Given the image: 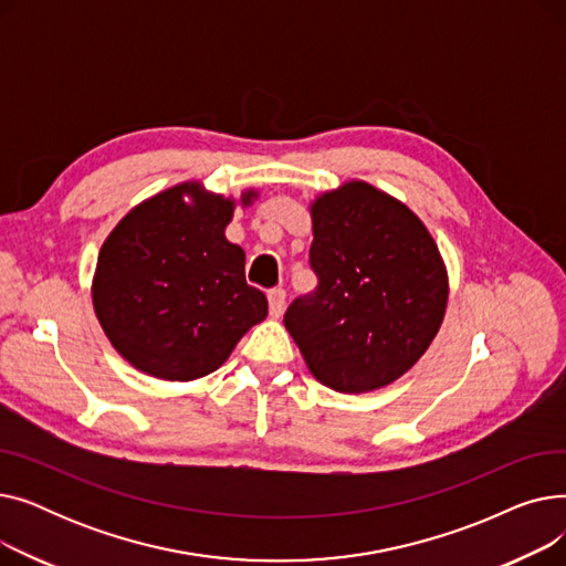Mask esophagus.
I'll return each mask as SVG.
<instances>
[{"mask_svg":"<svg viewBox=\"0 0 566 566\" xmlns=\"http://www.w3.org/2000/svg\"><path fill=\"white\" fill-rule=\"evenodd\" d=\"M284 305H286V291L282 286H275L268 291V307H271V316H282L284 312Z\"/></svg>","mask_w":566,"mask_h":566,"instance_id":"1","label":"esophagus"}]
</instances>
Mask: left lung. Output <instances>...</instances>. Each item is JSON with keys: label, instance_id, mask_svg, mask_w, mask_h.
Instances as JSON below:
<instances>
[{"label": "left lung", "instance_id": "1", "mask_svg": "<svg viewBox=\"0 0 566 566\" xmlns=\"http://www.w3.org/2000/svg\"><path fill=\"white\" fill-rule=\"evenodd\" d=\"M310 268L284 325L310 371L337 392H369L406 374L433 342L448 275L427 227L397 199L353 181L312 206Z\"/></svg>", "mask_w": 566, "mask_h": 566}]
</instances>
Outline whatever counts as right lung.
Listing matches in <instances>:
<instances>
[{"label":"right lung","instance_id":"add662e5","mask_svg":"<svg viewBox=\"0 0 566 566\" xmlns=\"http://www.w3.org/2000/svg\"><path fill=\"white\" fill-rule=\"evenodd\" d=\"M231 216L229 199L184 184L137 206L109 233L94 307L114 348L139 371L165 380L211 374L265 318V295L245 282V252L224 238Z\"/></svg>","mask_w":566,"mask_h":566}]
</instances>
